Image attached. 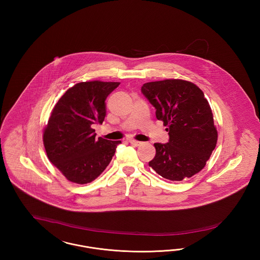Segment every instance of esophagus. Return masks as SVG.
Listing matches in <instances>:
<instances>
[{
    "label": "esophagus",
    "instance_id": "34e87169",
    "mask_svg": "<svg viewBox=\"0 0 260 260\" xmlns=\"http://www.w3.org/2000/svg\"><path fill=\"white\" fill-rule=\"evenodd\" d=\"M128 142H129L131 144L135 145V146H139L140 144H142V142H140V141H137V140H136V139H128Z\"/></svg>",
    "mask_w": 260,
    "mask_h": 260
}]
</instances>
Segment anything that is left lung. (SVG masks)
<instances>
[{
  "label": "left lung",
  "mask_w": 260,
  "mask_h": 260,
  "mask_svg": "<svg viewBox=\"0 0 260 260\" xmlns=\"http://www.w3.org/2000/svg\"><path fill=\"white\" fill-rule=\"evenodd\" d=\"M141 91L156 109V117L169 132L168 143H155L149 161L156 173L181 181L201 172L217 142L213 115L204 92L195 84L178 79L150 82Z\"/></svg>",
  "instance_id": "obj_1"
}]
</instances>
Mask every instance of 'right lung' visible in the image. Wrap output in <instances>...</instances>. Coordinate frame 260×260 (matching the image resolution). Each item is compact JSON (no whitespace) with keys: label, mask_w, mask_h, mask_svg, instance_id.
Returning <instances> with one entry per match:
<instances>
[{"label":"right lung","mask_w":260,"mask_h":260,"mask_svg":"<svg viewBox=\"0 0 260 260\" xmlns=\"http://www.w3.org/2000/svg\"><path fill=\"white\" fill-rule=\"evenodd\" d=\"M118 82H82L70 87L55 104L44 129L48 158L71 182L87 184L111 161L120 140L95 138L94 124L106 116L105 100Z\"/></svg>","instance_id":"add662e5"}]
</instances>
